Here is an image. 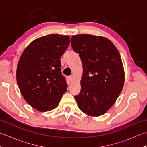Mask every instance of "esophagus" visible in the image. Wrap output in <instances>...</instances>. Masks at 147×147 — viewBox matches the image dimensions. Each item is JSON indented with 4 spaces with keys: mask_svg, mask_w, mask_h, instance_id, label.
<instances>
[{
    "mask_svg": "<svg viewBox=\"0 0 147 147\" xmlns=\"http://www.w3.org/2000/svg\"><path fill=\"white\" fill-rule=\"evenodd\" d=\"M73 76H69L67 77V80H68L69 83H71V82H72V81H73Z\"/></svg>",
    "mask_w": 147,
    "mask_h": 147,
    "instance_id": "1",
    "label": "esophagus"
}]
</instances>
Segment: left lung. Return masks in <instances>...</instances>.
<instances>
[{"label":"left lung","instance_id":"obj_1","mask_svg":"<svg viewBox=\"0 0 147 147\" xmlns=\"http://www.w3.org/2000/svg\"><path fill=\"white\" fill-rule=\"evenodd\" d=\"M71 47L83 64L81 92L74 96L78 107L90 116L107 112L119 96L124 83V70L118 50L101 36L78 35Z\"/></svg>","mask_w":147,"mask_h":147}]
</instances>
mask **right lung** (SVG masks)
<instances>
[{
    "label": "right lung",
    "mask_w": 147,
    "mask_h": 147,
    "mask_svg": "<svg viewBox=\"0 0 147 147\" xmlns=\"http://www.w3.org/2000/svg\"><path fill=\"white\" fill-rule=\"evenodd\" d=\"M69 43V36L52 34L33 40L22 53L16 70L18 85L24 100L37 111L57 107L66 92L61 57Z\"/></svg>",
    "instance_id": "add662e5"
}]
</instances>
